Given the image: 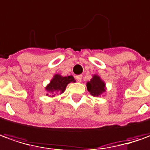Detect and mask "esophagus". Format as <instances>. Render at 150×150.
Segmentation results:
<instances>
[{
	"label": "esophagus",
	"mask_w": 150,
	"mask_h": 150,
	"mask_svg": "<svg viewBox=\"0 0 150 150\" xmlns=\"http://www.w3.org/2000/svg\"><path fill=\"white\" fill-rule=\"evenodd\" d=\"M81 78H82L81 75H77V76H76V79H77V81H81Z\"/></svg>",
	"instance_id": "obj_1"
}]
</instances>
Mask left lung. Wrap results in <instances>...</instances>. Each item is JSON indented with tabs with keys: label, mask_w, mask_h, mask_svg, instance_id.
<instances>
[{
	"label": "left lung",
	"mask_w": 150,
	"mask_h": 150,
	"mask_svg": "<svg viewBox=\"0 0 150 150\" xmlns=\"http://www.w3.org/2000/svg\"><path fill=\"white\" fill-rule=\"evenodd\" d=\"M105 86L104 81H101L100 77L96 75H95L92 79L86 83L87 90L93 96H99L102 93L105 92Z\"/></svg>",
	"instance_id": "8db88e82"
}]
</instances>
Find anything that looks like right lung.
Wrapping results in <instances>:
<instances>
[{
    "mask_svg": "<svg viewBox=\"0 0 150 150\" xmlns=\"http://www.w3.org/2000/svg\"><path fill=\"white\" fill-rule=\"evenodd\" d=\"M72 81H74V78L73 76L61 77L60 75H55L45 89L48 92L53 95L52 96H54V95L61 94L64 92L67 85Z\"/></svg>",
    "mask_w": 150,
    "mask_h": 150,
    "instance_id": "add662e5",
    "label": "right lung"
}]
</instances>
